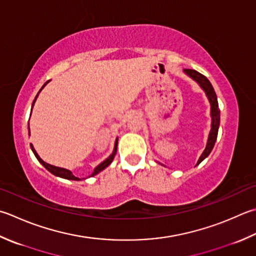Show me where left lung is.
<instances>
[{
  "label": "left lung",
  "instance_id": "1",
  "mask_svg": "<svg viewBox=\"0 0 256 256\" xmlns=\"http://www.w3.org/2000/svg\"><path fill=\"white\" fill-rule=\"evenodd\" d=\"M183 72L200 85V88H201L205 92V95H206L210 105H211V120H212L211 130H210V133H208L206 146H205V150L201 154V156H200L198 161L196 163V165H198L204 158H206L208 156V154L211 153V151L214 148V144L216 142V138H218V132L220 128V110H218V96L216 94H215V91L211 82H210L208 78H205L203 74L198 73V71H195V70H188V68L183 70Z\"/></svg>",
  "mask_w": 256,
  "mask_h": 256
}]
</instances>
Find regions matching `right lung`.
I'll return each instance as SVG.
<instances>
[{"mask_svg":"<svg viewBox=\"0 0 256 256\" xmlns=\"http://www.w3.org/2000/svg\"><path fill=\"white\" fill-rule=\"evenodd\" d=\"M48 82H50V81H48L46 83H44V85H43V86L41 88V90H40L38 93L36 94V96H35L34 101H33V103H32L31 113H32V108H33V106H34V103H35V101H36V98H38V96L40 92L42 91V90L44 88L45 85H46ZM28 135H30V123H28ZM118 138L115 140L114 148H113V152H112V154L110 155V156H108V158H105L102 163H100V164L98 165V166L94 168L93 173H92L91 175H90V176H94V175H96V174H98L100 172H102L104 168H106L108 166V165L112 163L113 158H114V156H115V154H116V151H118ZM30 145H31V150H32V152L34 153L35 158H38V161L40 163H41V164L43 165V166H44L45 168H46L50 173H52L53 175H55V176H58V178H65V180H72V181H81V180H80L78 178L74 176V175L72 174V172H71V171H70V170L63 168H58V166H54V165H51V164H48V163H46V162H44L43 160L38 156V154L36 153V151H35V148H34V146H33V144H30Z\"/></svg>","mask_w":256,"mask_h":256,"instance_id":"right-lung-1","label":"right lung"}]
</instances>
